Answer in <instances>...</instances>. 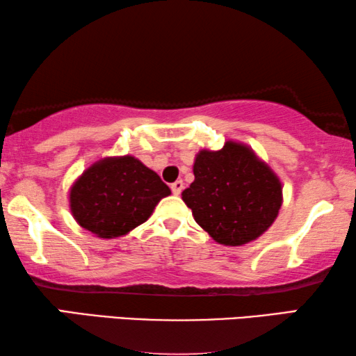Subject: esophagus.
I'll use <instances>...</instances> for the list:
<instances>
[{
	"label": "esophagus",
	"instance_id": "34e87169",
	"mask_svg": "<svg viewBox=\"0 0 356 356\" xmlns=\"http://www.w3.org/2000/svg\"><path fill=\"white\" fill-rule=\"evenodd\" d=\"M171 190H172L174 195L182 193V190H184V182H182V180H176V182L171 185Z\"/></svg>",
	"mask_w": 356,
	"mask_h": 356
}]
</instances>
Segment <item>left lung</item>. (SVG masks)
I'll return each mask as SVG.
<instances>
[{"mask_svg": "<svg viewBox=\"0 0 356 356\" xmlns=\"http://www.w3.org/2000/svg\"><path fill=\"white\" fill-rule=\"evenodd\" d=\"M193 174L182 200L196 223L218 244L244 245L277 218L282 184L249 145L227 140L220 150H201Z\"/></svg>", "mask_w": 356, "mask_h": 356, "instance_id": "8db88e82", "label": "left lung"}]
</instances>
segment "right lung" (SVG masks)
<instances>
[{"mask_svg": "<svg viewBox=\"0 0 356 356\" xmlns=\"http://www.w3.org/2000/svg\"><path fill=\"white\" fill-rule=\"evenodd\" d=\"M171 195L155 171L131 155L107 156L82 172L70 190L76 222L98 238L128 234Z\"/></svg>", "mask_w": 356, "mask_h": 356, "instance_id": "add662e5", "label": "right lung"}]
</instances>
